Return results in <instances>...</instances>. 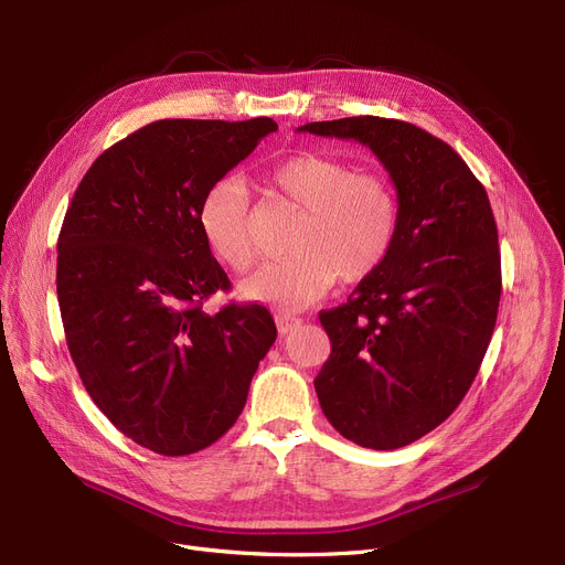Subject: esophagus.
Listing matches in <instances>:
<instances>
[{
    "mask_svg": "<svg viewBox=\"0 0 565 565\" xmlns=\"http://www.w3.org/2000/svg\"><path fill=\"white\" fill-rule=\"evenodd\" d=\"M275 322H277L279 334H288L292 328H298L302 320L300 318H292L288 313H275Z\"/></svg>",
    "mask_w": 565,
    "mask_h": 565,
    "instance_id": "esophagus-1",
    "label": "esophagus"
}]
</instances>
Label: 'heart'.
Listing matches in <instances>:
<instances>
[{
    "label": "heart",
    "instance_id": "1",
    "mask_svg": "<svg viewBox=\"0 0 565 565\" xmlns=\"http://www.w3.org/2000/svg\"><path fill=\"white\" fill-rule=\"evenodd\" d=\"M265 185L300 207L286 258L270 260L241 284L245 300L300 311L328 292L337 277L345 284L371 277L390 256L401 205L394 185L373 171L320 156L295 153L275 162ZM199 224L211 252L235 273L256 258L249 226V196L243 183L224 175L205 190Z\"/></svg>",
    "mask_w": 565,
    "mask_h": 565
}]
</instances>
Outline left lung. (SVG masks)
<instances>
[{"label":"left lung","mask_w":565,"mask_h":565,"mask_svg":"<svg viewBox=\"0 0 565 565\" xmlns=\"http://www.w3.org/2000/svg\"><path fill=\"white\" fill-rule=\"evenodd\" d=\"M298 130L369 146L396 188L390 256L345 305L318 316L332 352L313 384L345 439L401 449L449 419L486 358L501 295L490 199L447 141L396 118Z\"/></svg>","instance_id":"8db88e82"}]
</instances>
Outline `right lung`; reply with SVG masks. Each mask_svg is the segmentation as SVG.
<instances>
[{
    "label": "right lung",
    "instance_id": "add662e5",
    "mask_svg": "<svg viewBox=\"0 0 565 565\" xmlns=\"http://www.w3.org/2000/svg\"><path fill=\"white\" fill-rule=\"evenodd\" d=\"M277 130L273 118L148 124L92 164L56 243V298L88 396L132 441L190 456L241 417L277 339L260 305L203 302L231 281L211 254L199 205Z\"/></svg>",
    "mask_w": 565,
    "mask_h": 565
}]
</instances>
